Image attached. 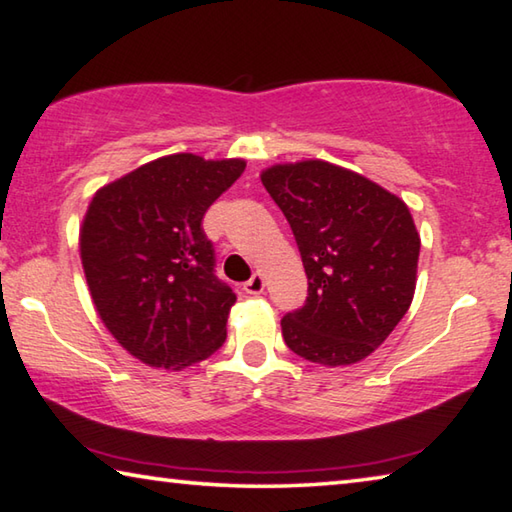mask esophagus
Masks as SVG:
<instances>
[{
  "instance_id": "obj_1",
  "label": "esophagus",
  "mask_w": 512,
  "mask_h": 512,
  "mask_svg": "<svg viewBox=\"0 0 512 512\" xmlns=\"http://www.w3.org/2000/svg\"><path fill=\"white\" fill-rule=\"evenodd\" d=\"M265 290V279L263 274H254L251 279L245 283V292L247 294H263Z\"/></svg>"
}]
</instances>
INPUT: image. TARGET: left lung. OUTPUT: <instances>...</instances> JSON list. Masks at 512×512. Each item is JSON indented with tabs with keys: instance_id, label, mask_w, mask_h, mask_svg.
I'll return each mask as SVG.
<instances>
[{
	"instance_id": "left-lung-1",
	"label": "left lung",
	"mask_w": 512,
	"mask_h": 512,
	"mask_svg": "<svg viewBox=\"0 0 512 512\" xmlns=\"http://www.w3.org/2000/svg\"><path fill=\"white\" fill-rule=\"evenodd\" d=\"M308 276L306 306L281 319L292 353L324 366L362 362L407 315L420 236L407 204L321 159L263 170Z\"/></svg>"
}]
</instances>
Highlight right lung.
Wrapping results in <instances>:
<instances>
[{
    "mask_svg": "<svg viewBox=\"0 0 512 512\" xmlns=\"http://www.w3.org/2000/svg\"><path fill=\"white\" fill-rule=\"evenodd\" d=\"M242 159L179 152L98 188L80 227V261L98 317L139 362L182 371L227 339L236 294L215 276L202 229Z\"/></svg>",
    "mask_w": 512,
    "mask_h": 512,
    "instance_id": "add662e5",
    "label": "right lung"
}]
</instances>
